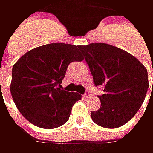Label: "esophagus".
<instances>
[{
	"label": "esophagus",
	"instance_id": "obj_1",
	"mask_svg": "<svg viewBox=\"0 0 153 153\" xmlns=\"http://www.w3.org/2000/svg\"><path fill=\"white\" fill-rule=\"evenodd\" d=\"M89 95H90V93H89V91H88V90H86L85 93H84V94H83V97L87 98V97H88Z\"/></svg>",
	"mask_w": 153,
	"mask_h": 153
}]
</instances>
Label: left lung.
<instances>
[{"label": "left lung", "mask_w": 153, "mask_h": 153, "mask_svg": "<svg viewBox=\"0 0 153 153\" xmlns=\"http://www.w3.org/2000/svg\"><path fill=\"white\" fill-rule=\"evenodd\" d=\"M79 48L94 86L104 88L98 95L100 107L92 111V120L107 128L125 124L144 102L149 87L146 69L135 57L111 45L91 43Z\"/></svg>", "instance_id": "8db88e82"}]
</instances>
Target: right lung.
<instances>
[{
  "mask_svg": "<svg viewBox=\"0 0 153 153\" xmlns=\"http://www.w3.org/2000/svg\"><path fill=\"white\" fill-rule=\"evenodd\" d=\"M79 46L50 43L27 52L16 62L12 71L11 94L20 113L42 128H55L65 123L77 93L60 89L68 65L82 61Z\"/></svg>",
  "mask_w": 153,
  "mask_h": 153,
  "instance_id": "add662e5",
  "label": "right lung"
}]
</instances>
